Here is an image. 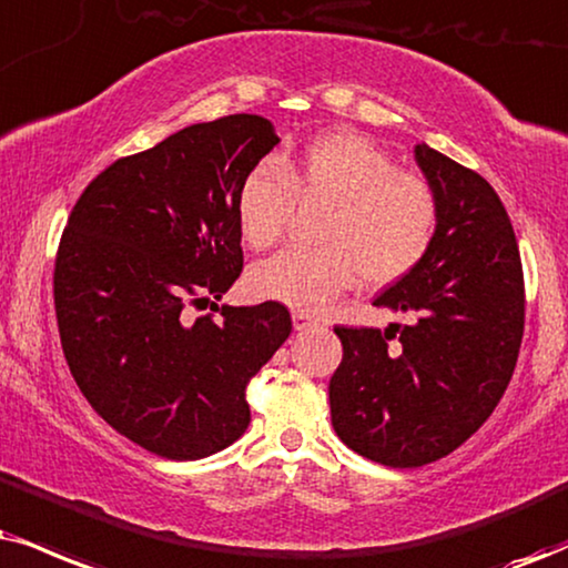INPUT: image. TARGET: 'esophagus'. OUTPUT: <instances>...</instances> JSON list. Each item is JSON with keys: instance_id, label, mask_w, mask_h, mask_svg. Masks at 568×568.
<instances>
[{"instance_id": "34e87169", "label": "esophagus", "mask_w": 568, "mask_h": 568, "mask_svg": "<svg viewBox=\"0 0 568 568\" xmlns=\"http://www.w3.org/2000/svg\"><path fill=\"white\" fill-rule=\"evenodd\" d=\"M292 324H295V328L297 332H305V328H311V326H316V318L313 316H307V313H292Z\"/></svg>"}]
</instances>
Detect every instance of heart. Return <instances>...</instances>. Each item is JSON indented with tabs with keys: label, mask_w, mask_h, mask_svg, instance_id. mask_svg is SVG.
<instances>
[{
	"label": "heart",
	"mask_w": 568,
	"mask_h": 568,
	"mask_svg": "<svg viewBox=\"0 0 568 568\" xmlns=\"http://www.w3.org/2000/svg\"><path fill=\"white\" fill-rule=\"evenodd\" d=\"M295 197L332 202L321 229L324 247H290L250 271L257 297L318 313L363 276L392 284L408 276L437 236L434 189L353 131L313 139L297 155L261 160L236 192V221L252 250L282 240Z\"/></svg>",
	"instance_id": "b5f03b06"
}]
</instances>
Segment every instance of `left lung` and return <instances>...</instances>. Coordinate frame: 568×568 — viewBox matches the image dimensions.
I'll use <instances>...</instances> for the list:
<instances>
[{"mask_svg":"<svg viewBox=\"0 0 568 568\" xmlns=\"http://www.w3.org/2000/svg\"><path fill=\"white\" fill-rule=\"evenodd\" d=\"M416 163L439 205L432 250L374 300L408 313L389 328L337 326L328 382L337 437L363 458L416 468L445 458L500 403L524 334V273L495 189L429 144Z\"/></svg>","mask_w":568,"mask_h":568,"instance_id":"1","label":"left lung"}]
</instances>
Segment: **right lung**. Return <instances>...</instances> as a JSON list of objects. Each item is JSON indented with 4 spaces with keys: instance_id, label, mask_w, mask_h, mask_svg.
I'll use <instances>...</instances> for the list:
<instances>
[{
    "instance_id": "1",
    "label": "right lung",
    "mask_w": 568,
    "mask_h": 568,
    "mask_svg": "<svg viewBox=\"0 0 568 568\" xmlns=\"http://www.w3.org/2000/svg\"><path fill=\"white\" fill-rule=\"evenodd\" d=\"M276 144L261 115L186 125L104 168L62 231L54 313L70 374L104 422L163 458L240 439L247 384L292 332L278 303L219 307L244 263L236 192Z\"/></svg>"
}]
</instances>
